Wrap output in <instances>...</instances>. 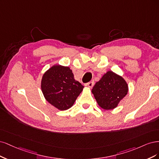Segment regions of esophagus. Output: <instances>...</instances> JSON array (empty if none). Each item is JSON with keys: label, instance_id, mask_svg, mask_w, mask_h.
Here are the masks:
<instances>
[{"label": "esophagus", "instance_id": "esophagus-1", "mask_svg": "<svg viewBox=\"0 0 159 159\" xmlns=\"http://www.w3.org/2000/svg\"><path fill=\"white\" fill-rule=\"evenodd\" d=\"M94 85V82L93 80L90 81V82H89V83L85 84V86H87V87H89V88H92V87H93Z\"/></svg>", "mask_w": 159, "mask_h": 159}]
</instances>
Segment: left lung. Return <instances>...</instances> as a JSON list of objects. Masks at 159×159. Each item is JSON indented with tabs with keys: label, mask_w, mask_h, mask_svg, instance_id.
<instances>
[{
	"label": "left lung",
	"mask_w": 159,
	"mask_h": 159,
	"mask_svg": "<svg viewBox=\"0 0 159 159\" xmlns=\"http://www.w3.org/2000/svg\"><path fill=\"white\" fill-rule=\"evenodd\" d=\"M127 92L126 81L112 71H107L92 89L97 103L107 110L116 107Z\"/></svg>",
	"instance_id": "left-lung-1"
}]
</instances>
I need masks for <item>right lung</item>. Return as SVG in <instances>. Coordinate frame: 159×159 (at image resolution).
<instances>
[{
	"label": "right lung",
	"instance_id": "add662e5",
	"mask_svg": "<svg viewBox=\"0 0 159 159\" xmlns=\"http://www.w3.org/2000/svg\"><path fill=\"white\" fill-rule=\"evenodd\" d=\"M41 88L45 98L59 110L72 106L84 86L74 79L68 66L55 65L43 74Z\"/></svg>",
	"mask_w": 159,
	"mask_h": 159
}]
</instances>
